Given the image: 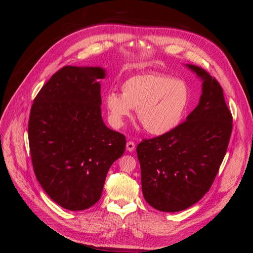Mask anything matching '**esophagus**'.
Here are the masks:
<instances>
[{
  "label": "esophagus",
  "instance_id": "esophagus-1",
  "mask_svg": "<svg viewBox=\"0 0 253 253\" xmlns=\"http://www.w3.org/2000/svg\"><path fill=\"white\" fill-rule=\"evenodd\" d=\"M134 149H135V143H134L133 141H128V142L126 143V150H127L128 152H133Z\"/></svg>",
  "mask_w": 253,
  "mask_h": 253
}]
</instances>
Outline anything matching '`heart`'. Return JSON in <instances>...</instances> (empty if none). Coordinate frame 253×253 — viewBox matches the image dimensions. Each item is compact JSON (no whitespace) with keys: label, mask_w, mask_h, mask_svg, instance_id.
<instances>
[{"label":"heart","mask_w":253,"mask_h":253,"mask_svg":"<svg viewBox=\"0 0 253 253\" xmlns=\"http://www.w3.org/2000/svg\"><path fill=\"white\" fill-rule=\"evenodd\" d=\"M121 91L111 90L105 95L112 124L124 126L136 109L145 131L156 136L170 133L180 124L190 100L185 82L159 73L132 76L122 83Z\"/></svg>","instance_id":"heart-1"}]
</instances>
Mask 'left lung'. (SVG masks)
<instances>
[{
    "mask_svg": "<svg viewBox=\"0 0 253 253\" xmlns=\"http://www.w3.org/2000/svg\"><path fill=\"white\" fill-rule=\"evenodd\" d=\"M186 66L203 81L198 105L173 131L142 140L136 150L144 200L163 212L188 209L208 192L232 132L219 83L203 68Z\"/></svg>",
    "mask_w": 253,
    "mask_h": 253,
    "instance_id": "left-lung-1",
    "label": "left lung"
}]
</instances>
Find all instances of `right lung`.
<instances>
[{"mask_svg":"<svg viewBox=\"0 0 253 253\" xmlns=\"http://www.w3.org/2000/svg\"><path fill=\"white\" fill-rule=\"evenodd\" d=\"M102 67L64 66L34 100L28 140L38 181L51 200L71 211L95 205L106 174L126 150V137L104 125Z\"/></svg>","mask_w":253,"mask_h":253,"instance_id":"obj_1","label":"right lung"}]
</instances>
